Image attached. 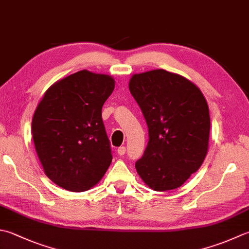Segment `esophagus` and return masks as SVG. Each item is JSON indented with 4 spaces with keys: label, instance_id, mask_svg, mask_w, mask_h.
<instances>
[{
    "label": "esophagus",
    "instance_id": "obj_1",
    "mask_svg": "<svg viewBox=\"0 0 249 249\" xmlns=\"http://www.w3.org/2000/svg\"><path fill=\"white\" fill-rule=\"evenodd\" d=\"M125 152H126V148H125V147H120V148L118 149L119 155H124Z\"/></svg>",
    "mask_w": 249,
    "mask_h": 249
}]
</instances>
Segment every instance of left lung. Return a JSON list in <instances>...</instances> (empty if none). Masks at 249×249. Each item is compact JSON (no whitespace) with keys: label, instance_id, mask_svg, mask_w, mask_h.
<instances>
[{"label":"left lung","instance_id":"1","mask_svg":"<svg viewBox=\"0 0 249 249\" xmlns=\"http://www.w3.org/2000/svg\"><path fill=\"white\" fill-rule=\"evenodd\" d=\"M128 87L149 128L137 173L154 191L177 189L206 158L211 118L205 97L190 80L163 69L134 74Z\"/></svg>","mask_w":249,"mask_h":249}]
</instances>
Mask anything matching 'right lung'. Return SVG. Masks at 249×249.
I'll return each instance as SVG.
<instances>
[{
    "label": "right lung",
    "mask_w": 249,
    "mask_h": 249,
    "mask_svg": "<svg viewBox=\"0 0 249 249\" xmlns=\"http://www.w3.org/2000/svg\"><path fill=\"white\" fill-rule=\"evenodd\" d=\"M111 75L82 70L57 81L32 119L38 160L53 183L84 192L98 183L112 162L101 109L114 89Z\"/></svg>",
    "instance_id": "add662e5"
}]
</instances>
